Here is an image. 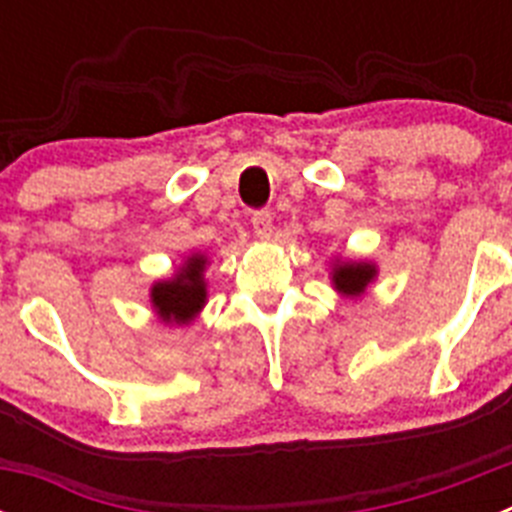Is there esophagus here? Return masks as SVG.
I'll return each mask as SVG.
<instances>
[{"instance_id":"obj_1","label":"esophagus","mask_w":512,"mask_h":512,"mask_svg":"<svg viewBox=\"0 0 512 512\" xmlns=\"http://www.w3.org/2000/svg\"><path fill=\"white\" fill-rule=\"evenodd\" d=\"M251 225H253V233L259 235V238H271V233H274V217H271L269 210L253 212Z\"/></svg>"}]
</instances>
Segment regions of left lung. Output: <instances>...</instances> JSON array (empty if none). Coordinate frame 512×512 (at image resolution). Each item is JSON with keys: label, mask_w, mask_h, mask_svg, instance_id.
<instances>
[{"label": "left lung", "mask_w": 512, "mask_h": 512, "mask_svg": "<svg viewBox=\"0 0 512 512\" xmlns=\"http://www.w3.org/2000/svg\"><path fill=\"white\" fill-rule=\"evenodd\" d=\"M374 277H377V266L366 264V261H338L333 266V287L343 297L364 295Z\"/></svg>", "instance_id": "1"}]
</instances>
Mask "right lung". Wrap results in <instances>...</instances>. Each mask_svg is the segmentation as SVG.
<instances>
[{"label": "right lung", "mask_w": 512, "mask_h": 512, "mask_svg": "<svg viewBox=\"0 0 512 512\" xmlns=\"http://www.w3.org/2000/svg\"><path fill=\"white\" fill-rule=\"evenodd\" d=\"M207 256L192 253L171 279H161L151 287V305L164 323H192L207 302L205 282Z\"/></svg>", "instance_id": "add662e5"}]
</instances>
